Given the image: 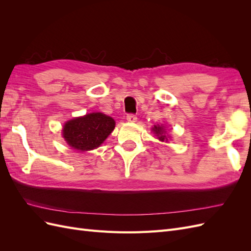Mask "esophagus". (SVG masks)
Returning a JSON list of instances; mask_svg holds the SVG:
<instances>
[{"mask_svg":"<svg viewBox=\"0 0 251 251\" xmlns=\"http://www.w3.org/2000/svg\"><path fill=\"white\" fill-rule=\"evenodd\" d=\"M126 120L130 121V123H135V121L137 120V116L134 115V114H127Z\"/></svg>","mask_w":251,"mask_h":251,"instance_id":"obj_1","label":"esophagus"}]
</instances>
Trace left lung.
I'll use <instances>...</instances> for the list:
<instances>
[{"instance_id":"1","label":"left lung","mask_w":251,"mask_h":251,"mask_svg":"<svg viewBox=\"0 0 251 251\" xmlns=\"http://www.w3.org/2000/svg\"><path fill=\"white\" fill-rule=\"evenodd\" d=\"M153 131H154V133L156 134V136H158V139L159 140H161V141H164V140H168L166 139V137H165V132H164V128L162 127V126H155L154 127H153Z\"/></svg>"}]
</instances>
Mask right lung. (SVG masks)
Instances as JSON below:
<instances>
[{
    "instance_id": "add662e5",
    "label": "right lung",
    "mask_w": 251,
    "mask_h": 251,
    "mask_svg": "<svg viewBox=\"0 0 251 251\" xmlns=\"http://www.w3.org/2000/svg\"><path fill=\"white\" fill-rule=\"evenodd\" d=\"M115 127V121L102 113H91L74 118L64 126L63 136L74 150H94L107 139Z\"/></svg>"
}]
</instances>
